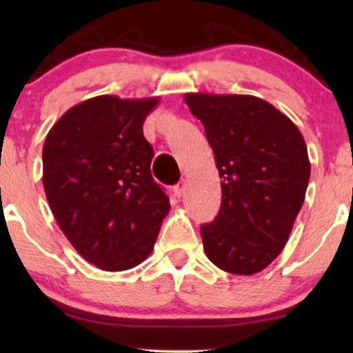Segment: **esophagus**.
<instances>
[{"label": "esophagus", "instance_id": "34e87169", "mask_svg": "<svg viewBox=\"0 0 353 353\" xmlns=\"http://www.w3.org/2000/svg\"><path fill=\"white\" fill-rule=\"evenodd\" d=\"M174 194H176L177 197H182L185 194V182L181 181L179 184L174 185Z\"/></svg>", "mask_w": 353, "mask_h": 353}]
</instances>
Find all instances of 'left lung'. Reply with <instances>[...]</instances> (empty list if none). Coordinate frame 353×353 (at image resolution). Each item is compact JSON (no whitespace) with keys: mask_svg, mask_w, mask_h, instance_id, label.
Segmentation results:
<instances>
[{"mask_svg":"<svg viewBox=\"0 0 353 353\" xmlns=\"http://www.w3.org/2000/svg\"><path fill=\"white\" fill-rule=\"evenodd\" d=\"M216 157L222 202L201 225L208 259L237 275L264 270L282 252L301 210L310 161L299 128L267 101L188 92Z\"/></svg>","mask_w":353,"mask_h":353,"instance_id":"8db88e82","label":"left lung"}]
</instances>
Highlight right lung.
Returning a JSON list of instances; mask_svg holds the SVG:
<instances>
[{
  "mask_svg": "<svg viewBox=\"0 0 353 353\" xmlns=\"http://www.w3.org/2000/svg\"><path fill=\"white\" fill-rule=\"evenodd\" d=\"M159 98L96 96L68 109L43 145V185L81 257L109 272L132 269L156 244L169 199L151 174L143 124Z\"/></svg>",
  "mask_w": 353,
  "mask_h": 353,
  "instance_id": "1",
  "label": "right lung"
}]
</instances>
